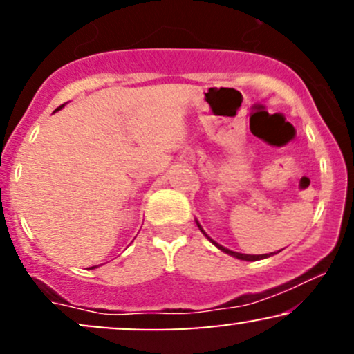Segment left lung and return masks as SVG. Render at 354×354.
I'll list each match as a JSON object with an SVG mask.
<instances>
[{"label":"left lung","mask_w":354,"mask_h":354,"mask_svg":"<svg viewBox=\"0 0 354 354\" xmlns=\"http://www.w3.org/2000/svg\"><path fill=\"white\" fill-rule=\"evenodd\" d=\"M198 228L201 230V226L198 225ZM201 231H203V230H201ZM203 234H205V236L208 238L209 241L213 243L214 246H218L219 250H221V251H225V253H228V254H231V256H234V258H238V259H245V261H256V259H263V258H268V256H271V254H273V253H271V254H243V253H236V251H231V250H228V248H225V246L218 245V243H214L213 239H211V238L208 236V234L205 233V231H203Z\"/></svg>","instance_id":"1"}]
</instances>
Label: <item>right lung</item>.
I'll use <instances>...</instances> for the list:
<instances>
[{"label":"right lung","mask_w":354,"mask_h":354,"mask_svg":"<svg viewBox=\"0 0 354 354\" xmlns=\"http://www.w3.org/2000/svg\"><path fill=\"white\" fill-rule=\"evenodd\" d=\"M61 106H63V104H61ZM61 106H59V108H61ZM59 108H58V109H59Z\"/></svg>","instance_id":"1"}]
</instances>
